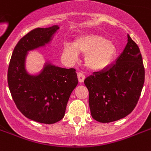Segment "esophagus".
Returning <instances> with one entry per match:
<instances>
[{"label":"esophagus","instance_id":"esophagus-1","mask_svg":"<svg viewBox=\"0 0 151 151\" xmlns=\"http://www.w3.org/2000/svg\"><path fill=\"white\" fill-rule=\"evenodd\" d=\"M78 81H79V82H83L84 80H85V74L81 72H78Z\"/></svg>","mask_w":151,"mask_h":151}]
</instances>
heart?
<instances>
[{
  "instance_id": "b5f03b06",
  "label": "heart",
  "mask_w": 151,
  "mask_h": 151,
  "mask_svg": "<svg viewBox=\"0 0 151 151\" xmlns=\"http://www.w3.org/2000/svg\"><path fill=\"white\" fill-rule=\"evenodd\" d=\"M62 52L64 58L70 61L77 59L79 52L85 53L86 66L91 70H100L113 61L117 49L112 41L99 34H87L78 37L73 44H64Z\"/></svg>"
}]
</instances>
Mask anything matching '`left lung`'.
<instances>
[{
    "mask_svg": "<svg viewBox=\"0 0 151 151\" xmlns=\"http://www.w3.org/2000/svg\"><path fill=\"white\" fill-rule=\"evenodd\" d=\"M145 70L140 51L128 34V43L114 63L85 78L93 119L108 123L126 117L136 107Z\"/></svg>",
    "mask_w": 151,
    "mask_h": 151,
    "instance_id": "left-lung-1",
    "label": "left lung"
}]
</instances>
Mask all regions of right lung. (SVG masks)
Segmentation results:
<instances>
[{"mask_svg":"<svg viewBox=\"0 0 151 151\" xmlns=\"http://www.w3.org/2000/svg\"><path fill=\"white\" fill-rule=\"evenodd\" d=\"M59 29L37 28L26 34L14 48L8 70V84L15 105L25 117L43 124L63 119L70 96L78 83L76 70L47 63L38 73L25 68L28 52L45 46Z\"/></svg>","mask_w":151,"mask_h":151,"instance_id":"1","label":"right lung"}]
</instances>
